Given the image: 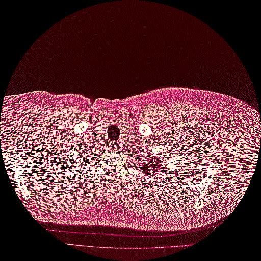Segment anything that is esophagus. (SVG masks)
Segmentation results:
<instances>
[{
	"mask_svg": "<svg viewBox=\"0 0 261 261\" xmlns=\"http://www.w3.org/2000/svg\"><path fill=\"white\" fill-rule=\"evenodd\" d=\"M114 147H115V149H118L119 145H118V144H114Z\"/></svg>",
	"mask_w": 261,
	"mask_h": 261,
	"instance_id": "1",
	"label": "esophagus"
}]
</instances>
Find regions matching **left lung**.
Wrapping results in <instances>:
<instances>
[{"mask_svg": "<svg viewBox=\"0 0 261 261\" xmlns=\"http://www.w3.org/2000/svg\"><path fill=\"white\" fill-rule=\"evenodd\" d=\"M159 159L156 158H151V160H145V165L146 167H143V173L146 175H150L151 172L155 173L156 171H158L159 167H160Z\"/></svg>", "mask_w": 261, "mask_h": 261, "instance_id": "1", "label": "left lung"}]
</instances>
